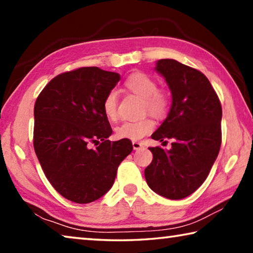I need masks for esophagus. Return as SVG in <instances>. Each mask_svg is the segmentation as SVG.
Returning <instances> with one entry per match:
<instances>
[{"label":"esophagus","instance_id":"34e87169","mask_svg":"<svg viewBox=\"0 0 253 253\" xmlns=\"http://www.w3.org/2000/svg\"><path fill=\"white\" fill-rule=\"evenodd\" d=\"M132 147H134L135 151H137V149H140L143 147V144L139 142H132Z\"/></svg>","mask_w":253,"mask_h":253}]
</instances>
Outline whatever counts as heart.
<instances>
[{
  "instance_id": "b5f03b06",
  "label": "heart",
  "mask_w": 253,
  "mask_h": 253,
  "mask_svg": "<svg viewBox=\"0 0 253 253\" xmlns=\"http://www.w3.org/2000/svg\"><path fill=\"white\" fill-rule=\"evenodd\" d=\"M125 87L135 95L144 99V110L154 117L165 116L169 110V98L168 93L157 89V84L148 75L137 72L130 75L125 81ZM102 110L107 118L115 121L118 116V95L116 90H110L102 101ZM154 122L144 118L136 122H124L116 128L118 138L138 140L154 129Z\"/></svg>"
}]
</instances>
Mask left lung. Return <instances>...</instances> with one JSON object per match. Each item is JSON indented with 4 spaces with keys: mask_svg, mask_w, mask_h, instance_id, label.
I'll return each instance as SVG.
<instances>
[{
    "mask_svg": "<svg viewBox=\"0 0 253 253\" xmlns=\"http://www.w3.org/2000/svg\"><path fill=\"white\" fill-rule=\"evenodd\" d=\"M168 84L172 105L168 117L152 138L172 148L151 147L153 161L145 169L148 186L161 196L181 200L207 179L221 146L222 108L219 98L202 72L174 59L156 62Z\"/></svg>",
    "mask_w": 253,
    "mask_h": 253,
    "instance_id": "left-lung-1",
    "label": "left lung"
}]
</instances>
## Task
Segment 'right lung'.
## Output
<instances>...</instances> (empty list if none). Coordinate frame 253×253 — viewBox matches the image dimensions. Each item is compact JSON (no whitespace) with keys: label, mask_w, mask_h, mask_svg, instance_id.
<instances>
[{"label":"right lung","mask_w":253,"mask_h":253,"mask_svg":"<svg viewBox=\"0 0 253 253\" xmlns=\"http://www.w3.org/2000/svg\"><path fill=\"white\" fill-rule=\"evenodd\" d=\"M119 79L116 72L79 68L55 77L37 98L34 151L51 185L75 203L105 195L119 164L132 151L129 139H107L113 129L102 101Z\"/></svg>","instance_id":"obj_1"}]
</instances>
